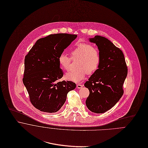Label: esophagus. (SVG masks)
I'll use <instances>...</instances> for the list:
<instances>
[{
    "mask_svg": "<svg viewBox=\"0 0 148 148\" xmlns=\"http://www.w3.org/2000/svg\"><path fill=\"white\" fill-rule=\"evenodd\" d=\"M82 87H83L82 85H81V84H77V88H78V89H81V88H82Z\"/></svg>",
    "mask_w": 148,
    "mask_h": 148,
    "instance_id": "1",
    "label": "esophagus"
}]
</instances>
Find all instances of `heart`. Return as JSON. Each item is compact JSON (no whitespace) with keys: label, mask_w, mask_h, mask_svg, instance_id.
<instances>
[{"label":"heart","mask_w":148,"mask_h":148,"mask_svg":"<svg viewBox=\"0 0 148 148\" xmlns=\"http://www.w3.org/2000/svg\"><path fill=\"white\" fill-rule=\"evenodd\" d=\"M71 58L73 60H78V69L71 70L66 73L67 79L75 82L82 81L88 74L95 71L99 67L101 57L98 49L88 43H79L75 45L70 51ZM71 59L67 55L62 53L58 57L60 67L66 70L70 69Z\"/></svg>","instance_id":"1"}]
</instances>
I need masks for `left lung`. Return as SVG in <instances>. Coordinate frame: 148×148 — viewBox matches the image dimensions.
Returning <instances> with one entry per match:
<instances>
[{"label": "left lung", "mask_w": 148, "mask_h": 148, "mask_svg": "<svg viewBox=\"0 0 148 148\" xmlns=\"http://www.w3.org/2000/svg\"><path fill=\"white\" fill-rule=\"evenodd\" d=\"M89 41L97 46L101 61L98 69L84 85L90 91L86 105L91 112L103 113L113 108L122 96L127 67L122 51L109 39L96 35Z\"/></svg>", "instance_id": "left-lung-1"}]
</instances>
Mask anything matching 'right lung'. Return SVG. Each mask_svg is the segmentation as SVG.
I'll use <instances>...</instances> for the list:
<instances>
[{
  "instance_id": "obj_1",
  "label": "right lung",
  "mask_w": 148,
  "mask_h": 148,
  "mask_svg": "<svg viewBox=\"0 0 148 148\" xmlns=\"http://www.w3.org/2000/svg\"><path fill=\"white\" fill-rule=\"evenodd\" d=\"M77 37L69 34H51L38 39L25 57L23 82L31 103L40 111L58 112L67 93L76 88L71 81H57L63 75L59 55Z\"/></svg>"
}]
</instances>
